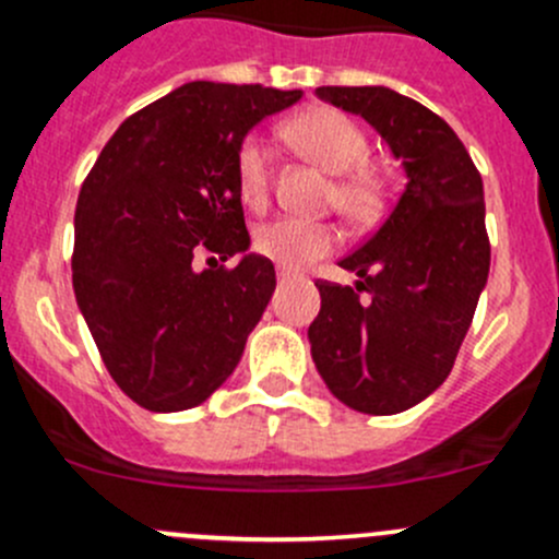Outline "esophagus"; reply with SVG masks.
I'll use <instances>...</instances> for the list:
<instances>
[{
  "mask_svg": "<svg viewBox=\"0 0 559 559\" xmlns=\"http://www.w3.org/2000/svg\"><path fill=\"white\" fill-rule=\"evenodd\" d=\"M289 281H295V275L286 273V270H281V273H278V284L284 286V284H289Z\"/></svg>",
  "mask_w": 559,
  "mask_h": 559,
  "instance_id": "esophagus-1",
  "label": "esophagus"
}]
</instances>
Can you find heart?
Masks as SVG:
<instances>
[{
    "label": "heart",
    "instance_id": "1",
    "mask_svg": "<svg viewBox=\"0 0 559 559\" xmlns=\"http://www.w3.org/2000/svg\"><path fill=\"white\" fill-rule=\"evenodd\" d=\"M292 143L335 173L330 200L354 222H370L384 207V178L368 167L370 143L357 121L337 110H313L286 127ZM273 183V151L259 134H251L238 148V186L246 205L262 207ZM337 229L326 222L281 216L253 233V251L273 259L278 267L302 270L326 257L337 246Z\"/></svg>",
    "mask_w": 559,
    "mask_h": 559
}]
</instances>
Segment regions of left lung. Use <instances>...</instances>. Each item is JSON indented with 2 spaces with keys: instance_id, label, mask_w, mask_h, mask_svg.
Masks as SVG:
<instances>
[{
  "instance_id": "obj_1",
  "label": "left lung",
  "mask_w": 559,
  "mask_h": 559,
  "mask_svg": "<svg viewBox=\"0 0 559 559\" xmlns=\"http://www.w3.org/2000/svg\"><path fill=\"white\" fill-rule=\"evenodd\" d=\"M319 99L362 116L403 162L386 222L346 259L354 286L316 281L308 326L316 370L359 414L408 411L452 373L489 275L484 183L454 129L386 86H321Z\"/></svg>"
}]
</instances>
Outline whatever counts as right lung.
<instances>
[{
  "mask_svg": "<svg viewBox=\"0 0 559 559\" xmlns=\"http://www.w3.org/2000/svg\"><path fill=\"white\" fill-rule=\"evenodd\" d=\"M302 92L194 81L116 129L83 180L72 286L107 373L156 414L205 403L238 368L275 292L248 253L238 148ZM200 250L235 269L193 270ZM214 263L215 260L212 259Z\"/></svg>",
  "mask_w": 559,
  "mask_h": 559,
  "instance_id": "obj_1",
  "label": "right lung"
}]
</instances>
